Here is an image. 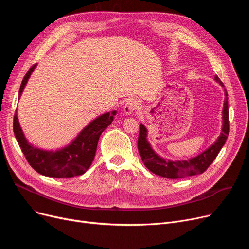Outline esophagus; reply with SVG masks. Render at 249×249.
Masks as SVG:
<instances>
[{"instance_id": "esophagus-1", "label": "esophagus", "mask_w": 249, "mask_h": 249, "mask_svg": "<svg viewBox=\"0 0 249 249\" xmlns=\"http://www.w3.org/2000/svg\"><path fill=\"white\" fill-rule=\"evenodd\" d=\"M137 108H138L137 101L134 99H129L125 102V104L124 106V111L125 114L129 115V114H132Z\"/></svg>"}]
</instances>
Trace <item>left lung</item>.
Here are the masks:
<instances>
[{
	"instance_id": "obj_1",
	"label": "left lung",
	"mask_w": 249,
	"mask_h": 249,
	"mask_svg": "<svg viewBox=\"0 0 249 249\" xmlns=\"http://www.w3.org/2000/svg\"><path fill=\"white\" fill-rule=\"evenodd\" d=\"M215 80L221 86L224 87L222 81L218 76H215ZM224 107H223V126L222 132L217 141L211 145L206 151L200 153L199 155L182 161H172L164 159L155 153L147 140V128L143 124H140V134L138 139V149L142 161L145 166L156 175L166 177V178H182V177L192 176L204 173L212 162L215 160L222 147L226 143L229 135V109H228V94L225 90Z\"/></svg>"
}]
</instances>
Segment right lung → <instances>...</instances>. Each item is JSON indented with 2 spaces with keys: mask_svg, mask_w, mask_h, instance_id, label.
Instances as JSON below:
<instances>
[{
  "mask_svg": "<svg viewBox=\"0 0 249 249\" xmlns=\"http://www.w3.org/2000/svg\"><path fill=\"white\" fill-rule=\"evenodd\" d=\"M35 67L36 65L32 66L23 78L19 90V98ZM116 111L113 110L96 117L82 129L72 143L56 151L42 150L28 143L21 129L17 112L14 115L13 131L23 154L35 171L41 175L55 178L74 177L84 174L91 166L95 157L99 137L112 123Z\"/></svg>",
  "mask_w": 249,
  "mask_h": 249,
  "instance_id": "1",
  "label": "right lung"
}]
</instances>
